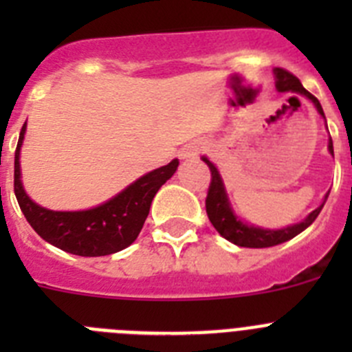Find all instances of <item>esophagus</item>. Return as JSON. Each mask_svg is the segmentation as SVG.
<instances>
[{
    "mask_svg": "<svg viewBox=\"0 0 352 352\" xmlns=\"http://www.w3.org/2000/svg\"><path fill=\"white\" fill-rule=\"evenodd\" d=\"M199 153V146L195 144H188L185 146V148L182 149V153H179V157L183 158V160H186V158H195Z\"/></svg>",
    "mask_w": 352,
    "mask_h": 352,
    "instance_id": "esophagus-1",
    "label": "esophagus"
}]
</instances>
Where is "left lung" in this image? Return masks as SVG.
Returning <instances> with one entry per match:
<instances>
[{"label":"left lung","instance_id":"8db88e82","mask_svg":"<svg viewBox=\"0 0 352 352\" xmlns=\"http://www.w3.org/2000/svg\"><path fill=\"white\" fill-rule=\"evenodd\" d=\"M273 74H275V86L278 91L292 93V95H300L305 96V98H309L314 104V107L317 109V113L324 118V111H322L319 100H317L312 93H309L303 88V84L300 82L298 77L289 74L284 68H273ZM292 100H294V96H292ZM326 129H328V126H326ZM328 151L333 155V141H331V138L328 139ZM203 162H206L208 167H210L211 170V183L206 197L208 219H210V222L213 223V227L219 231V234L222 236V238H226L227 241H231V243L238 245V247L268 248L275 247V245L285 243V241L292 239L294 236L300 234V232H303L305 229L317 219V214L321 213L326 199H328L329 195V192H326L322 203L319 204L316 210L310 211L301 222L282 227V229H268V227L254 226V223H248L245 222V220H241L238 214L234 213V210H232L231 206V201H229V195H227L226 192V185H223L222 176H220L219 169L214 167L213 162L208 160L206 157H203Z\"/></svg>","mask_w":352,"mask_h":352}]
</instances>
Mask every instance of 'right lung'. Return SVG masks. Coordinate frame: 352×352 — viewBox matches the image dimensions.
Listing matches in <instances>:
<instances>
[{"label":"right lung","mask_w":352,"mask_h":352,"mask_svg":"<svg viewBox=\"0 0 352 352\" xmlns=\"http://www.w3.org/2000/svg\"><path fill=\"white\" fill-rule=\"evenodd\" d=\"M26 123L15 149L14 192L21 211L36 234L61 250L82 257L111 256L135 241L141 232L155 194L176 173L178 158L144 174L105 203L89 210L54 211L36 204L26 194L21 179V148Z\"/></svg>","instance_id":"obj_1"}]
</instances>
